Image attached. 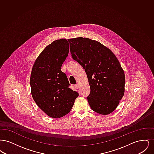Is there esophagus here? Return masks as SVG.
Wrapping results in <instances>:
<instances>
[{
	"label": "esophagus",
	"instance_id": "esophagus-1",
	"mask_svg": "<svg viewBox=\"0 0 154 154\" xmlns=\"http://www.w3.org/2000/svg\"><path fill=\"white\" fill-rule=\"evenodd\" d=\"M74 87H75V89H79V85L78 84H76V85H74Z\"/></svg>",
	"mask_w": 154,
	"mask_h": 154
}]
</instances>
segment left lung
<instances>
[{
  "label": "left lung",
  "mask_w": 154,
  "mask_h": 154,
  "mask_svg": "<svg viewBox=\"0 0 154 154\" xmlns=\"http://www.w3.org/2000/svg\"><path fill=\"white\" fill-rule=\"evenodd\" d=\"M74 60L87 75L91 109L107 115L117 107L125 92L124 71L116 55L100 43L82 37L68 39Z\"/></svg>",
  "instance_id": "obj_1"
}]
</instances>
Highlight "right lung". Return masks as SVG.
I'll use <instances>...</instances> for the list:
<instances>
[{"label":"right lung","mask_w":154,"mask_h":154,"mask_svg":"<svg viewBox=\"0 0 154 154\" xmlns=\"http://www.w3.org/2000/svg\"><path fill=\"white\" fill-rule=\"evenodd\" d=\"M65 38L54 41L40 53L32 67L30 84L33 100L48 116L59 118L68 114L79 94L69 88L61 67L68 56Z\"/></svg>","instance_id":"right-lung-1"}]
</instances>
